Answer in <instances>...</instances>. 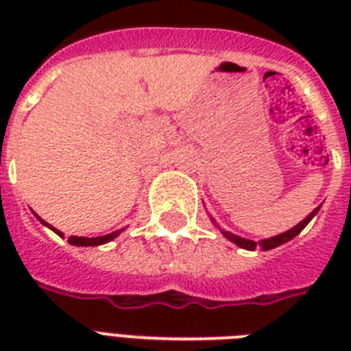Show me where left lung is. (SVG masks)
Masks as SVG:
<instances>
[{
	"label": "left lung",
	"mask_w": 351,
	"mask_h": 351,
	"mask_svg": "<svg viewBox=\"0 0 351 351\" xmlns=\"http://www.w3.org/2000/svg\"><path fill=\"white\" fill-rule=\"evenodd\" d=\"M319 209H321V206L313 209V211H311V213L308 215V217H306V219L302 220V222H300V224H297V226H295V228H291V230H289V231H286V233L277 234V237H271V239L261 240V242H253V240L240 239V237H237V234L226 233V231H224V234H226V237H228V239L231 240V242H234V244L240 245V247H244V250L255 251L256 247H262V250H264V251L273 250V247H277V245H282L284 242H288V240H291V239H293V237H297V234H299L300 231L304 230L306 226H308V222H310V220L313 219V217H315Z\"/></svg>",
	"instance_id": "8db88e82"
}]
</instances>
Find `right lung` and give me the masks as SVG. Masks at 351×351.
Masks as SVG:
<instances>
[{
    "mask_svg": "<svg viewBox=\"0 0 351 351\" xmlns=\"http://www.w3.org/2000/svg\"><path fill=\"white\" fill-rule=\"evenodd\" d=\"M38 219H40V217H38ZM41 222H43L45 226H49L45 220H41ZM49 228H51L52 231H56L58 234H62V231L54 230L52 226H49ZM118 234H120V231H114V233L104 234V237H95V239H87V237H69V244H73V245H100V244H106V242H111L112 239H117Z\"/></svg>",
    "mask_w": 351,
    "mask_h": 351,
    "instance_id": "1",
    "label": "right lung"
}]
</instances>
